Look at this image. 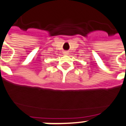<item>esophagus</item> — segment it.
Here are the masks:
<instances>
[{"label":"esophagus","instance_id":"obj_1","mask_svg":"<svg viewBox=\"0 0 126 126\" xmlns=\"http://www.w3.org/2000/svg\"><path fill=\"white\" fill-rule=\"evenodd\" d=\"M63 54H64V55H68L69 52H67V51H64V52H63Z\"/></svg>","mask_w":126,"mask_h":126}]
</instances>
